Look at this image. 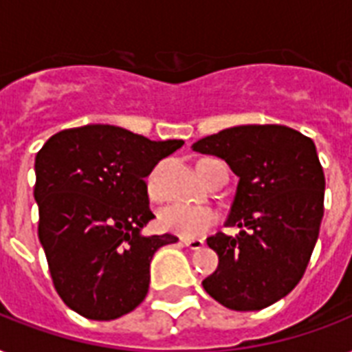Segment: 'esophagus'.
Segmentation results:
<instances>
[{
    "mask_svg": "<svg viewBox=\"0 0 352 352\" xmlns=\"http://www.w3.org/2000/svg\"><path fill=\"white\" fill-rule=\"evenodd\" d=\"M182 245L188 246L190 250H201L204 246L203 239H182Z\"/></svg>",
    "mask_w": 352,
    "mask_h": 352,
    "instance_id": "obj_1",
    "label": "esophagus"
}]
</instances>
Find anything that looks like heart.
<instances>
[{
    "instance_id": "b5f03b06",
    "label": "heart",
    "mask_w": 352,
    "mask_h": 352,
    "mask_svg": "<svg viewBox=\"0 0 352 352\" xmlns=\"http://www.w3.org/2000/svg\"><path fill=\"white\" fill-rule=\"evenodd\" d=\"M149 193H157L153 177L149 179ZM160 225L164 230L181 237H199L217 225V214L208 206L175 203L160 212Z\"/></svg>"
}]
</instances>
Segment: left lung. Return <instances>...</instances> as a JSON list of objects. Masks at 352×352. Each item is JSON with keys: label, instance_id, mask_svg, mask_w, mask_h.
Wrapping results in <instances>:
<instances>
[{"label": "left lung", "instance_id": "1", "mask_svg": "<svg viewBox=\"0 0 352 352\" xmlns=\"http://www.w3.org/2000/svg\"><path fill=\"white\" fill-rule=\"evenodd\" d=\"M195 151L225 159L239 177L228 226L206 243L219 267L204 290L232 311H261L300 283L320 234L325 175L311 138L292 127L237 126L204 137Z\"/></svg>", "mask_w": 352, "mask_h": 352}]
</instances>
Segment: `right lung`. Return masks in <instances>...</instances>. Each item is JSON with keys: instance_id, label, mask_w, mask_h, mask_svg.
Instances as JSON below:
<instances>
[{"instance_id": "1", "label": "right lung", "mask_w": 352, "mask_h": 352, "mask_svg": "<svg viewBox=\"0 0 352 352\" xmlns=\"http://www.w3.org/2000/svg\"><path fill=\"white\" fill-rule=\"evenodd\" d=\"M182 144L95 124L52 135L36 155L38 237L58 296L80 316L109 322L148 294L153 254L177 237L140 234L155 217L144 179Z\"/></svg>"}]
</instances>
